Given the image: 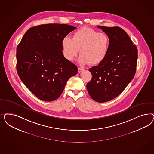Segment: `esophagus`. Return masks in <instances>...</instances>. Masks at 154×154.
<instances>
[{"instance_id":"34e87169","label":"esophagus","mask_w":154,"mask_h":154,"mask_svg":"<svg viewBox=\"0 0 154 154\" xmlns=\"http://www.w3.org/2000/svg\"><path fill=\"white\" fill-rule=\"evenodd\" d=\"M83 70H84L83 69H82V68H80V67H79V68H78V72H79V73H80V72H82Z\"/></svg>"}]
</instances>
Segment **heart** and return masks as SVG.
I'll return each mask as SVG.
<instances>
[{"mask_svg": "<svg viewBox=\"0 0 154 154\" xmlns=\"http://www.w3.org/2000/svg\"><path fill=\"white\" fill-rule=\"evenodd\" d=\"M109 37L92 28L83 26L76 30L72 38L65 37L62 41V53L65 58L72 61L79 53L80 65H98L106 57L109 48Z\"/></svg>", "mask_w": 154, "mask_h": 154, "instance_id": "obj_1", "label": "heart"}]
</instances>
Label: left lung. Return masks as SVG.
<instances>
[{
    "mask_svg": "<svg viewBox=\"0 0 154 154\" xmlns=\"http://www.w3.org/2000/svg\"><path fill=\"white\" fill-rule=\"evenodd\" d=\"M97 26L109 37V51L101 63L89 69L92 79L87 88L92 99L104 103L118 96L134 78L138 50L122 28Z\"/></svg>",
    "mask_w": 154,
    "mask_h": 154,
    "instance_id": "left-lung-1",
    "label": "left lung"
}]
</instances>
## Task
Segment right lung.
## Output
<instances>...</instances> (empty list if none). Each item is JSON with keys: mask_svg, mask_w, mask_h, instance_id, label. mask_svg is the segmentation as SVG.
Listing matches in <instances>:
<instances>
[{"mask_svg": "<svg viewBox=\"0 0 154 154\" xmlns=\"http://www.w3.org/2000/svg\"><path fill=\"white\" fill-rule=\"evenodd\" d=\"M71 25L48 24L29 28L17 47L16 69L20 79L39 99L51 101L78 73L63 55L62 41L75 29Z\"/></svg>", "mask_w": 154, "mask_h": 154, "instance_id": "obj_1", "label": "right lung"}]
</instances>
